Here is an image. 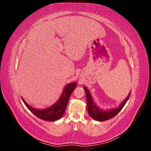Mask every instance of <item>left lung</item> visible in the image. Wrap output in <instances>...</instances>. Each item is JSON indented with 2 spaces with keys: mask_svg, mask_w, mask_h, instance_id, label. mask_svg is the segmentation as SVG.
Instances as JSON below:
<instances>
[{
  "mask_svg": "<svg viewBox=\"0 0 151 151\" xmlns=\"http://www.w3.org/2000/svg\"><path fill=\"white\" fill-rule=\"evenodd\" d=\"M84 88L85 89V92L86 94L87 107H88V113L89 114V115L92 117L93 119L98 121H105L115 116L117 114L122 110V109L123 108V106H125L130 96V93L129 96H128V97L125 99V101L120 105L119 107L113 109H110V110L103 111L101 109H100L94 103L88 89H87L86 87H84Z\"/></svg>",
  "mask_w": 151,
  "mask_h": 151,
  "instance_id": "obj_1",
  "label": "left lung"
}]
</instances>
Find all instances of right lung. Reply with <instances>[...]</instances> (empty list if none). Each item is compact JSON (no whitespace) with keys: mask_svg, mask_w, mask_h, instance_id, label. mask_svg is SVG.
Returning <instances> with one entry per match:
<instances>
[{"mask_svg":"<svg viewBox=\"0 0 151 151\" xmlns=\"http://www.w3.org/2000/svg\"><path fill=\"white\" fill-rule=\"evenodd\" d=\"M77 86L76 83H72L66 86L63 91L61 96L58 101L53 105L52 106L45 109H37L33 107L25 102L24 100L22 98V101L29 110L33 113L35 116L38 117L42 120L53 122L56 121L62 116L64 114L67 104L72 93L73 92Z\"/></svg>","mask_w":151,"mask_h":151,"instance_id":"add662e5","label":"right lung"}]
</instances>
